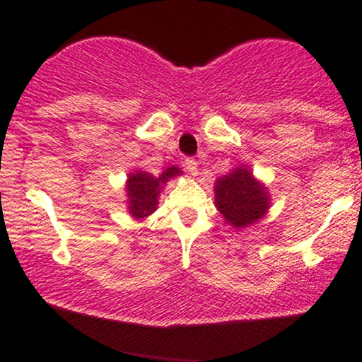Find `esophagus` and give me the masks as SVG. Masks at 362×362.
I'll return each instance as SVG.
<instances>
[{
	"instance_id": "esophagus-1",
	"label": "esophagus",
	"mask_w": 362,
	"mask_h": 362,
	"mask_svg": "<svg viewBox=\"0 0 362 362\" xmlns=\"http://www.w3.org/2000/svg\"><path fill=\"white\" fill-rule=\"evenodd\" d=\"M185 168L188 169V173L191 176H197L198 174V160L193 159V157H188V159L185 160Z\"/></svg>"
}]
</instances>
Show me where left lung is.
Wrapping results in <instances>:
<instances>
[{
	"instance_id": "1",
	"label": "left lung",
	"mask_w": 362,
	"mask_h": 362,
	"mask_svg": "<svg viewBox=\"0 0 362 362\" xmlns=\"http://www.w3.org/2000/svg\"><path fill=\"white\" fill-rule=\"evenodd\" d=\"M215 206L223 222L237 230L264 218L271 206L266 185L254 176L247 165H237L230 173L216 177Z\"/></svg>"
}]
</instances>
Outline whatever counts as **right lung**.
Masks as SVG:
<instances>
[{"instance_id": "add662e5", "label": "right lung", "mask_w": 362, "mask_h": 362, "mask_svg": "<svg viewBox=\"0 0 362 362\" xmlns=\"http://www.w3.org/2000/svg\"><path fill=\"white\" fill-rule=\"evenodd\" d=\"M182 171L176 165H171L159 176H152L147 171H134L129 174L125 182V197H127V210L134 220L146 218L157 210L159 205L160 191L168 181L173 177L181 176Z\"/></svg>"}]
</instances>
